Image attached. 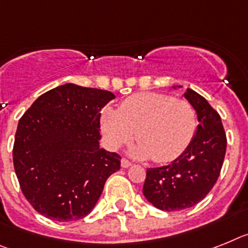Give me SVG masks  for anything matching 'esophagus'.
<instances>
[{
	"mask_svg": "<svg viewBox=\"0 0 248 248\" xmlns=\"http://www.w3.org/2000/svg\"><path fill=\"white\" fill-rule=\"evenodd\" d=\"M132 166V163L130 162L128 160H126V158H122L121 160V167L122 169H128V167H131Z\"/></svg>",
	"mask_w": 248,
	"mask_h": 248,
	"instance_id": "obj_1",
	"label": "esophagus"
}]
</instances>
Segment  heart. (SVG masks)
Segmentation results:
<instances>
[{
  "mask_svg": "<svg viewBox=\"0 0 248 248\" xmlns=\"http://www.w3.org/2000/svg\"><path fill=\"white\" fill-rule=\"evenodd\" d=\"M196 111L191 103L157 92L133 94L118 111L103 109L101 127L111 148L128 143L135 137L139 145L133 156L166 163L184 154L195 136Z\"/></svg>",
  "mask_w": 248,
  "mask_h": 248,
  "instance_id": "b5f03b06",
  "label": "heart"
}]
</instances>
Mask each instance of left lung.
<instances>
[{
  "label": "left lung",
  "instance_id": "left-lung-1",
  "mask_svg": "<svg viewBox=\"0 0 248 248\" xmlns=\"http://www.w3.org/2000/svg\"><path fill=\"white\" fill-rule=\"evenodd\" d=\"M184 96L197 115L195 136L171 165L148 169L143 185L147 201L169 212L192 207L207 196L219 176L227 146L221 117L207 100L191 88Z\"/></svg>",
  "mask_w": 248,
  "mask_h": 248
}]
</instances>
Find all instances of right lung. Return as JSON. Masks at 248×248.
Segmentation results:
<instances>
[{
    "mask_svg": "<svg viewBox=\"0 0 248 248\" xmlns=\"http://www.w3.org/2000/svg\"><path fill=\"white\" fill-rule=\"evenodd\" d=\"M116 96L66 83L41 94L17 126L15 172L27 201L59 222L87 216L121 157L100 147L101 109Z\"/></svg>",
    "mask_w": 248,
    "mask_h": 248,
    "instance_id": "obj_1",
    "label": "right lung"
}]
</instances>
